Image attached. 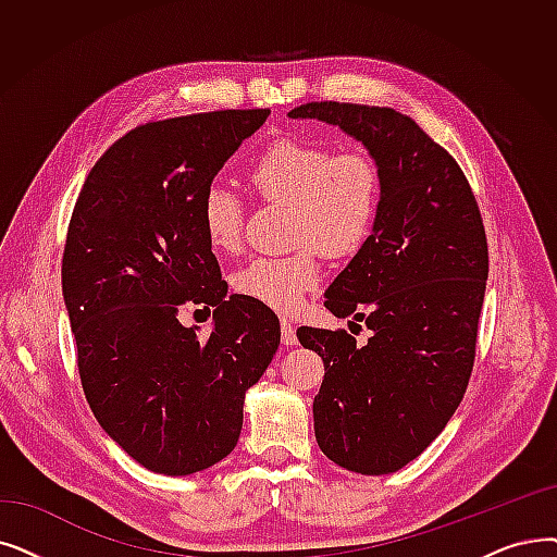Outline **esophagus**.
I'll return each mask as SVG.
<instances>
[{"label":"esophagus","instance_id":"esophagus-1","mask_svg":"<svg viewBox=\"0 0 557 557\" xmlns=\"http://www.w3.org/2000/svg\"><path fill=\"white\" fill-rule=\"evenodd\" d=\"M280 330H282V344H284V346H296V344H298L296 327H294L292 321L282 319V321H280Z\"/></svg>","mask_w":557,"mask_h":557}]
</instances>
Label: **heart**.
<instances>
[{"label": "heart", "mask_w": 557, "mask_h": 557, "mask_svg": "<svg viewBox=\"0 0 557 557\" xmlns=\"http://www.w3.org/2000/svg\"><path fill=\"white\" fill-rule=\"evenodd\" d=\"M261 198L292 205V244L286 257H257L234 275V288L257 305L296 311L321 282L313 248L325 257L355 255L367 244L380 207V171L364 152H336L327 145L280 138L250 165ZM211 250L234 252L244 232V202L227 184H211L200 205Z\"/></svg>", "instance_id": "obj_1"}]
</instances>
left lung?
I'll return each instance as SVG.
<instances>
[{"label": "left lung", "mask_w": 557, "mask_h": 557, "mask_svg": "<svg viewBox=\"0 0 557 557\" xmlns=\"http://www.w3.org/2000/svg\"><path fill=\"white\" fill-rule=\"evenodd\" d=\"M336 125L380 171L373 232L325 292L346 330L298 327L325 364L313 432L334 465L384 475L419 457L462 403L490 273L487 236L462 168L412 117L386 107L309 102L286 113ZM352 323V321H350Z\"/></svg>", "instance_id": "obj_1"}]
</instances>
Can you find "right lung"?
Instances as JSON below:
<instances>
[{"label":"right lung","mask_w":557,"mask_h":557,"mask_svg":"<svg viewBox=\"0 0 557 557\" xmlns=\"http://www.w3.org/2000/svg\"><path fill=\"white\" fill-rule=\"evenodd\" d=\"M269 109L209 111L132 129L88 173L63 252V300L95 419L145 469L190 475L227 457L246 392L280 346L275 313L227 296L200 205ZM214 307L212 334L176 319Z\"/></svg>","instance_id":"obj_1"}]
</instances>
